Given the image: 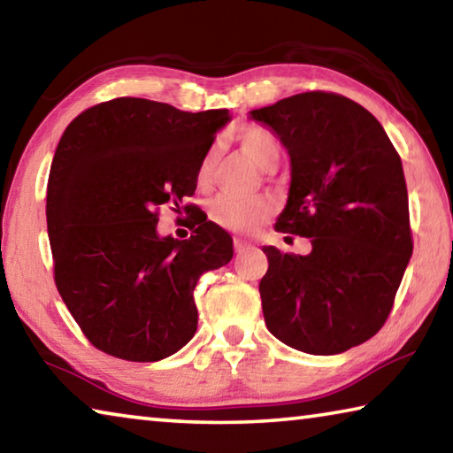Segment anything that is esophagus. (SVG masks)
<instances>
[{
	"instance_id": "esophagus-1",
	"label": "esophagus",
	"mask_w": 453,
	"mask_h": 453,
	"mask_svg": "<svg viewBox=\"0 0 453 453\" xmlns=\"http://www.w3.org/2000/svg\"><path fill=\"white\" fill-rule=\"evenodd\" d=\"M250 242H245V240H240V237H237V240H234V250H235V254H242V251H245L250 248Z\"/></svg>"
}]
</instances>
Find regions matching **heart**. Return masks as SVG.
<instances>
[{"instance_id":"b5f03b06","label":"heart","mask_w":453,"mask_h":453,"mask_svg":"<svg viewBox=\"0 0 453 453\" xmlns=\"http://www.w3.org/2000/svg\"><path fill=\"white\" fill-rule=\"evenodd\" d=\"M242 150L254 159V162L267 170L278 164L280 159V143L275 137L262 127H245L237 134ZM218 164V150L210 148L203 153L196 167V183L199 189H208L211 186L213 172ZM210 219L226 229H232L237 234L256 232L259 226H264L273 213V199L267 196H251L237 197L232 194H219L210 203Z\"/></svg>"}]
</instances>
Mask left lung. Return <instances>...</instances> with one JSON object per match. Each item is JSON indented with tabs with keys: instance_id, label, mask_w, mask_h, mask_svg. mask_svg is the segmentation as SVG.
Instances as JSON below:
<instances>
[{
	"instance_id": "obj_1",
	"label": "left lung",
	"mask_w": 453,
	"mask_h": 453,
	"mask_svg": "<svg viewBox=\"0 0 453 453\" xmlns=\"http://www.w3.org/2000/svg\"><path fill=\"white\" fill-rule=\"evenodd\" d=\"M250 113L273 129L291 159L275 232L311 242L308 256L264 248L265 326L305 354H342L386 324L410 262L400 153L365 107L332 91H305Z\"/></svg>"
}]
</instances>
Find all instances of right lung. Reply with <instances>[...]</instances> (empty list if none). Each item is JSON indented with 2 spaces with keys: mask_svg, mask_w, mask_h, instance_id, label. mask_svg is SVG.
Wrapping results in <instances>:
<instances>
[{
  "mask_svg": "<svg viewBox=\"0 0 453 453\" xmlns=\"http://www.w3.org/2000/svg\"><path fill=\"white\" fill-rule=\"evenodd\" d=\"M227 121V110L116 97L61 135L45 203L53 280L104 354L159 362L194 337L197 280L232 259V237L202 213L189 240L159 237L157 216L194 196L197 162Z\"/></svg>",
  "mask_w": 453,
  "mask_h": 453,
  "instance_id": "1",
  "label": "right lung"
}]
</instances>
